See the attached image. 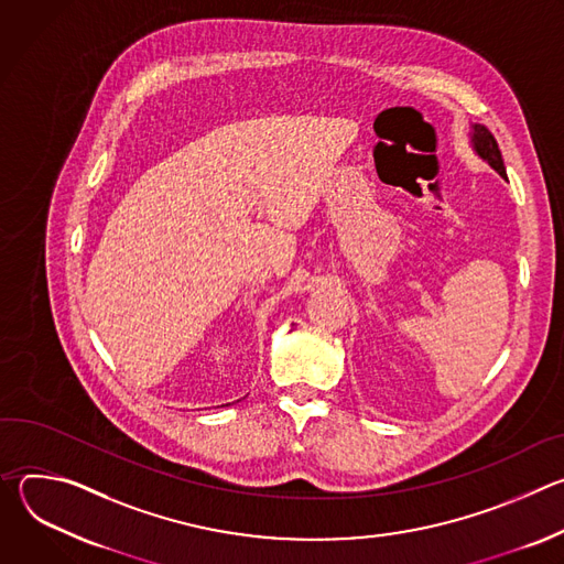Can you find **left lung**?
<instances>
[{"label":"left lung","instance_id":"8db88e82","mask_svg":"<svg viewBox=\"0 0 564 564\" xmlns=\"http://www.w3.org/2000/svg\"><path fill=\"white\" fill-rule=\"evenodd\" d=\"M470 147L473 151L485 160V163H489L502 178H507V170H505V160H502V153L498 149V142L494 138V133L485 127V124H470Z\"/></svg>","mask_w":564,"mask_h":564}]
</instances>
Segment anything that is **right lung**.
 Wrapping results in <instances>:
<instances>
[{
	"mask_svg": "<svg viewBox=\"0 0 564 564\" xmlns=\"http://www.w3.org/2000/svg\"><path fill=\"white\" fill-rule=\"evenodd\" d=\"M225 406H229V404H225Z\"/></svg>",
	"mask_w": 564,
	"mask_h": 564,
	"instance_id": "right-lung-1",
	"label": "right lung"
}]
</instances>
